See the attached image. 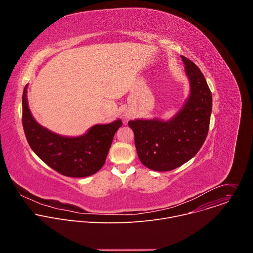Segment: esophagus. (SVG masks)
<instances>
[{
  "label": "esophagus",
  "mask_w": 253,
  "mask_h": 253,
  "mask_svg": "<svg viewBox=\"0 0 253 253\" xmlns=\"http://www.w3.org/2000/svg\"><path fill=\"white\" fill-rule=\"evenodd\" d=\"M124 119L127 121L128 119H129V116H127V115H125V117H124Z\"/></svg>",
  "instance_id": "obj_1"
}]
</instances>
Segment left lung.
Instances as JSON below:
<instances>
[{
  "label": "left lung",
  "mask_w": 253,
  "mask_h": 253,
  "mask_svg": "<svg viewBox=\"0 0 253 253\" xmlns=\"http://www.w3.org/2000/svg\"><path fill=\"white\" fill-rule=\"evenodd\" d=\"M190 93L172 118L135 119L128 122L143 165L154 171H170L189 161L206 139L212 111V95L199 68L184 56Z\"/></svg>",
  "instance_id": "left-lung-1"
}]
</instances>
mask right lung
Returning <instances> with one entry per match:
<instances>
[{"label":"right lung","instance_id":"obj_1","mask_svg":"<svg viewBox=\"0 0 253 253\" xmlns=\"http://www.w3.org/2000/svg\"><path fill=\"white\" fill-rule=\"evenodd\" d=\"M25 86L22 98L23 127L31 149L55 171L69 177H87L104 165L115 132L122 126L117 119L108 124H96L83 135L62 136L39 124L33 117Z\"/></svg>","mask_w":253,"mask_h":253}]
</instances>
